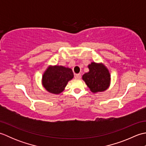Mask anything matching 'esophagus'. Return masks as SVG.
I'll list each match as a JSON object with an SVG mask.
<instances>
[{
	"label": "esophagus",
	"mask_w": 146,
	"mask_h": 146,
	"mask_svg": "<svg viewBox=\"0 0 146 146\" xmlns=\"http://www.w3.org/2000/svg\"><path fill=\"white\" fill-rule=\"evenodd\" d=\"M75 78H76V79H80V78H81V74H80V73L76 74V75H75Z\"/></svg>",
	"instance_id": "34e87169"
}]
</instances>
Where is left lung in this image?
I'll return each mask as SVG.
<instances>
[{
	"instance_id": "obj_1",
	"label": "left lung",
	"mask_w": 146,
	"mask_h": 146,
	"mask_svg": "<svg viewBox=\"0 0 146 146\" xmlns=\"http://www.w3.org/2000/svg\"><path fill=\"white\" fill-rule=\"evenodd\" d=\"M89 72L85 73L82 78L90 90L96 93L103 92L109 86L110 75L109 71L102 64L92 63L88 65Z\"/></svg>"
}]
</instances>
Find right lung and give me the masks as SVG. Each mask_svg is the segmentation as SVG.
<instances>
[{
  "mask_svg": "<svg viewBox=\"0 0 146 146\" xmlns=\"http://www.w3.org/2000/svg\"><path fill=\"white\" fill-rule=\"evenodd\" d=\"M73 71L70 68L54 66L48 68L42 76V84L52 94H58L64 90L68 82L73 78Z\"/></svg>",
  "mask_w": 146,
  "mask_h": 146,
  "instance_id": "obj_1",
  "label": "right lung"
}]
</instances>
